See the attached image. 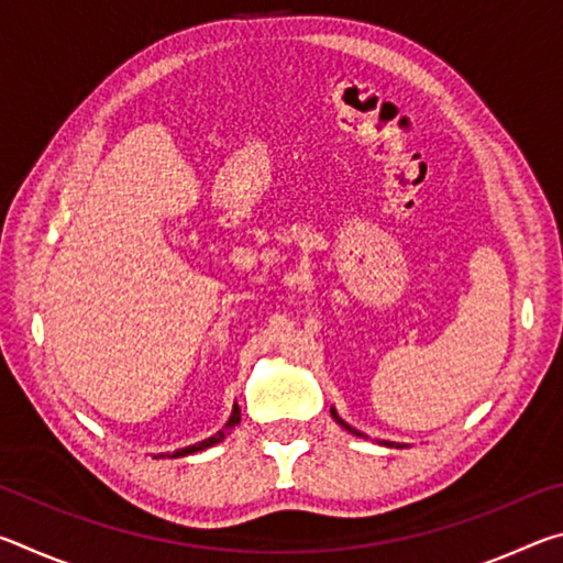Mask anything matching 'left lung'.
<instances>
[{
    "label": "left lung",
    "mask_w": 563,
    "mask_h": 563,
    "mask_svg": "<svg viewBox=\"0 0 563 563\" xmlns=\"http://www.w3.org/2000/svg\"><path fill=\"white\" fill-rule=\"evenodd\" d=\"M330 412H332V417H335V422H338L340 427H345V430H347L350 434H357V437H362V434H360V432L355 430V427H350V424L345 422V419H340V417H338V412H335V409H330ZM385 444H387V446H395L393 442H385ZM397 446H399V444H397Z\"/></svg>",
    "instance_id": "8db88e82"
}]
</instances>
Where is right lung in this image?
Here are the masks:
<instances>
[{"instance_id":"add662e5","label":"right lung","mask_w":563,"mask_h":563,"mask_svg":"<svg viewBox=\"0 0 563 563\" xmlns=\"http://www.w3.org/2000/svg\"><path fill=\"white\" fill-rule=\"evenodd\" d=\"M238 422H241V407L233 405V415H231V419H228L225 427H235ZM223 437H225V430H221V432L213 434V437H208V440H203V442L184 446V450H176L174 454H158V456H186V454H194V452H203V450H208V446L223 442Z\"/></svg>"}]
</instances>
